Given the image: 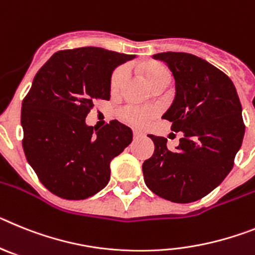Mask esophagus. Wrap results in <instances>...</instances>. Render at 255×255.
Masks as SVG:
<instances>
[{"label": "esophagus", "mask_w": 255, "mask_h": 255, "mask_svg": "<svg viewBox=\"0 0 255 255\" xmlns=\"http://www.w3.org/2000/svg\"><path fill=\"white\" fill-rule=\"evenodd\" d=\"M133 137H134V138H143V137H146V133L143 132V130L134 129L133 130Z\"/></svg>", "instance_id": "1"}]
</instances>
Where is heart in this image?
<instances>
[{
    "label": "heart",
    "mask_w": 255,
    "mask_h": 255,
    "mask_svg": "<svg viewBox=\"0 0 255 255\" xmlns=\"http://www.w3.org/2000/svg\"><path fill=\"white\" fill-rule=\"evenodd\" d=\"M142 72L145 74L146 79L149 81L150 85L164 77H170L169 72L165 69L164 66L156 63H146L142 66ZM128 69L126 66H119L118 69L112 75L110 81V88L113 92H118L123 83L127 79ZM156 115V109L151 106H140V105H127L119 112V117L122 121L127 122L129 125L133 126H145L149 123L151 118Z\"/></svg>",
    "instance_id": "b5f03b06"
}]
</instances>
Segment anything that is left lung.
<instances>
[{"label":"left lung","mask_w":255,"mask_h":255,"mask_svg":"<svg viewBox=\"0 0 255 255\" xmlns=\"http://www.w3.org/2000/svg\"><path fill=\"white\" fill-rule=\"evenodd\" d=\"M152 57L174 77L176 96L163 118L183 136L170 151L167 138L149 134L155 150L143 161V178L160 198L192 203L213 191L234 167L245 133L241 104L231 79L200 57L170 51Z\"/></svg>","instance_id":"obj_1"}]
</instances>
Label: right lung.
Here are the masks:
<instances>
[{"mask_svg": "<svg viewBox=\"0 0 255 255\" xmlns=\"http://www.w3.org/2000/svg\"><path fill=\"white\" fill-rule=\"evenodd\" d=\"M134 55L101 47L55 52L37 72L21 105L23 149L39 181L68 200L87 199L110 180V161L132 142V129L112 121L86 125L96 100H109L113 70Z\"/></svg>", "mask_w": 255, "mask_h": 255, "instance_id": "right-lung-1", "label": "right lung"}]
</instances>
